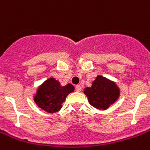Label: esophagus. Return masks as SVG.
<instances>
[{
  "mask_svg": "<svg viewBox=\"0 0 150 150\" xmlns=\"http://www.w3.org/2000/svg\"><path fill=\"white\" fill-rule=\"evenodd\" d=\"M81 89H82V87H81V86H79V85H77V86H75V91L76 92H80L81 91Z\"/></svg>",
  "mask_w": 150,
  "mask_h": 150,
  "instance_id": "34e87169",
  "label": "esophagus"
}]
</instances>
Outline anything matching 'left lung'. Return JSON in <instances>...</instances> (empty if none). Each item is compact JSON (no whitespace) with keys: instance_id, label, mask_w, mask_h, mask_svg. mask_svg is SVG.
<instances>
[{"instance_id":"obj_1","label":"left lung","mask_w":150,"mask_h":150,"mask_svg":"<svg viewBox=\"0 0 150 150\" xmlns=\"http://www.w3.org/2000/svg\"><path fill=\"white\" fill-rule=\"evenodd\" d=\"M83 93L91 106L99 110H105L118 100L120 88L114 81L97 75L91 86L85 88Z\"/></svg>"}]
</instances>
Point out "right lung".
Segmentation results:
<instances>
[{"instance_id": "obj_1", "label": "right lung", "mask_w": 150, "mask_h": 150, "mask_svg": "<svg viewBox=\"0 0 150 150\" xmlns=\"http://www.w3.org/2000/svg\"><path fill=\"white\" fill-rule=\"evenodd\" d=\"M75 90V87L70 83L61 86L58 80L49 78L39 86L33 100L36 105L44 111L53 114L58 112L68 94Z\"/></svg>"}]
</instances>
